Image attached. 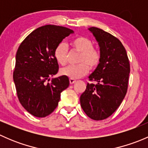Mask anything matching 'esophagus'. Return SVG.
<instances>
[{"instance_id": "34e87169", "label": "esophagus", "mask_w": 148, "mask_h": 148, "mask_svg": "<svg viewBox=\"0 0 148 148\" xmlns=\"http://www.w3.org/2000/svg\"><path fill=\"white\" fill-rule=\"evenodd\" d=\"M69 82L71 84H72L76 82V79H69Z\"/></svg>"}]
</instances>
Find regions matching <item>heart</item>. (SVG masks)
I'll use <instances>...</instances> for the list:
<instances>
[{
	"label": "heart",
	"mask_w": 148,
	"mask_h": 148,
	"mask_svg": "<svg viewBox=\"0 0 148 148\" xmlns=\"http://www.w3.org/2000/svg\"><path fill=\"white\" fill-rule=\"evenodd\" d=\"M76 51L80 53L77 59L79 64L69 66L62 69L60 74L70 79H78L86 75L91 69L98 66L101 61V53L99 50L93 48V43L88 38L78 36L70 43ZM53 56L58 64L62 66L66 64L68 59V47L64 42L58 44L53 51Z\"/></svg>",
	"instance_id": "obj_1"
}]
</instances>
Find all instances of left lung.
<instances>
[{
    "label": "left lung",
    "instance_id": "obj_1",
    "mask_svg": "<svg viewBox=\"0 0 148 148\" xmlns=\"http://www.w3.org/2000/svg\"><path fill=\"white\" fill-rule=\"evenodd\" d=\"M99 46L101 61L89 77L80 103L86 115L95 120L107 118L120 107L126 95L130 71L125 47L112 34L96 27L88 28Z\"/></svg>",
    "mask_w": 148,
    "mask_h": 148
}]
</instances>
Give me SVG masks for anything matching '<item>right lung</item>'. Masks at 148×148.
Returning a JSON list of instances; mask_svg holds the SVG:
<instances>
[{
  "mask_svg": "<svg viewBox=\"0 0 148 148\" xmlns=\"http://www.w3.org/2000/svg\"><path fill=\"white\" fill-rule=\"evenodd\" d=\"M73 33L63 26L46 25L32 31L18 49L13 82L19 102L35 117H44L53 112L61 92L69 85L65 76L47 82L59 71L53 56L55 48Z\"/></svg>",
  "mask_w": 148,
  "mask_h": 148,
  "instance_id": "1",
  "label": "right lung"
}]
</instances>
